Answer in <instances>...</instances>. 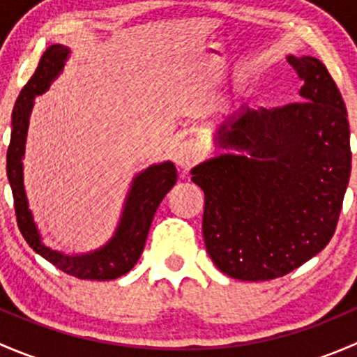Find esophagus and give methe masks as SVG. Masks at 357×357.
<instances>
[{"label":"esophagus","instance_id":"obj_1","mask_svg":"<svg viewBox=\"0 0 357 357\" xmlns=\"http://www.w3.org/2000/svg\"><path fill=\"white\" fill-rule=\"evenodd\" d=\"M174 162L179 165V167L186 169L190 165L195 164L200 158V146L197 145L193 139H185V142L178 143L174 149Z\"/></svg>","mask_w":357,"mask_h":357}]
</instances>
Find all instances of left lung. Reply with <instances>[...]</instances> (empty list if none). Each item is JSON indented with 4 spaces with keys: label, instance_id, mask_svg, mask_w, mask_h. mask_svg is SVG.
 Here are the masks:
<instances>
[{
    "label": "left lung",
    "instance_id": "left-lung-1",
    "mask_svg": "<svg viewBox=\"0 0 357 357\" xmlns=\"http://www.w3.org/2000/svg\"><path fill=\"white\" fill-rule=\"evenodd\" d=\"M301 102L240 110L221 124V153L192 169L204 190L212 262L243 282L280 278L328 245L351 176L345 103L314 56H289Z\"/></svg>",
    "mask_w": 357,
    "mask_h": 357
}]
</instances>
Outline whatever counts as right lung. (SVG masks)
Wrapping results in <instances>:
<instances>
[{"instance_id":"add662e5","label":"right lung","mask_w":357,"mask_h":357,"mask_svg":"<svg viewBox=\"0 0 357 357\" xmlns=\"http://www.w3.org/2000/svg\"><path fill=\"white\" fill-rule=\"evenodd\" d=\"M68 53L70 50L67 46H50L43 53L32 77L20 91L12 114V138H10L8 152H6V176L12 186L17 225L32 250L38 252L41 257L62 269L63 273L79 280H100V282L115 280L131 271L132 266L138 262L145 248L153 215L162 199L176 185L178 171L172 162H162L139 172L132 179L115 235L98 250L81 255H66L43 243L38 226L29 211L27 197H25L22 158L25 138H27L29 115L34 105V98L43 95L50 88L53 79L62 72Z\"/></svg>"}]
</instances>
